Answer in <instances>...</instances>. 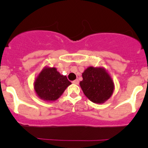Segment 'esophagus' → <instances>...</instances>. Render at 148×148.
I'll use <instances>...</instances> for the list:
<instances>
[{"mask_svg":"<svg viewBox=\"0 0 148 148\" xmlns=\"http://www.w3.org/2000/svg\"><path fill=\"white\" fill-rule=\"evenodd\" d=\"M79 82L78 79H76V80H74V81L72 82V83L74 84H79Z\"/></svg>","mask_w":148,"mask_h":148,"instance_id":"1","label":"esophagus"}]
</instances>
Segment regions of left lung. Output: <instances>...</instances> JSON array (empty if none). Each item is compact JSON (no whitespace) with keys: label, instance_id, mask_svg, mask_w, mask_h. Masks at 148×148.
<instances>
[{"label":"left lung","instance_id":"left-lung-1","mask_svg":"<svg viewBox=\"0 0 148 148\" xmlns=\"http://www.w3.org/2000/svg\"><path fill=\"white\" fill-rule=\"evenodd\" d=\"M79 84L85 96L92 102L102 104L114 90V84L108 71L102 66H89L82 73Z\"/></svg>","mask_w":148,"mask_h":148}]
</instances>
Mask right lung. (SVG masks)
<instances>
[{
  "mask_svg": "<svg viewBox=\"0 0 148 148\" xmlns=\"http://www.w3.org/2000/svg\"><path fill=\"white\" fill-rule=\"evenodd\" d=\"M71 84L56 67L45 66L35 78L34 89L41 99L48 102H53L62 96Z\"/></svg>",
  "mask_w": 148,
  "mask_h": 148,
  "instance_id": "right-lung-1",
  "label": "right lung"
}]
</instances>
